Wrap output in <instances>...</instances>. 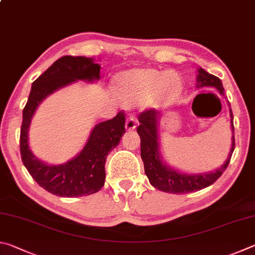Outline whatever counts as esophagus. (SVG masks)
Instances as JSON below:
<instances>
[{
    "label": "esophagus",
    "instance_id": "34e87169",
    "mask_svg": "<svg viewBox=\"0 0 255 255\" xmlns=\"http://www.w3.org/2000/svg\"><path fill=\"white\" fill-rule=\"evenodd\" d=\"M136 128V120L134 116H130L125 122V130L127 131H133Z\"/></svg>",
    "mask_w": 255,
    "mask_h": 255
}]
</instances>
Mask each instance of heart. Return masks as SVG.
<instances>
[{"label": "heart", "instance_id": "b5f03b06", "mask_svg": "<svg viewBox=\"0 0 255 255\" xmlns=\"http://www.w3.org/2000/svg\"><path fill=\"white\" fill-rule=\"evenodd\" d=\"M181 88V79L177 74L149 68L125 70L113 80L114 94L127 105L145 101L155 105L167 104L179 95Z\"/></svg>", "mask_w": 255, "mask_h": 255}]
</instances>
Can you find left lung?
<instances>
[{
    "label": "left lung",
    "instance_id": "left-lung-1",
    "mask_svg": "<svg viewBox=\"0 0 255 255\" xmlns=\"http://www.w3.org/2000/svg\"><path fill=\"white\" fill-rule=\"evenodd\" d=\"M196 87H214L217 89L221 95L224 96V88H223L221 79L216 76L208 74L203 68L197 69V86ZM230 116L232 144L229 155H227L224 163L213 171L187 173L173 169L166 161H163L161 152H160L158 133L160 125L159 112L151 109L141 113L139 115V121L141 124L137 127L136 131L141 139V158L144 163V172L148 177L150 184L154 188L170 194H188L191 191L200 190L213 185L229 166L231 157L235 149L233 124L234 118L231 109Z\"/></svg>",
    "mask_w": 255,
    "mask_h": 255
}]
</instances>
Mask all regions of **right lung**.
<instances>
[{
	"label": "right lung",
	"mask_w": 255,
	"mask_h": 255,
	"mask_svg": "<svg viewBox=\"0 0 255 255\" xmlns=\"http://www.w3.org/2000/svg\"><path fill=\"white\" fill-rule=\"evenodd\" d=\"M86 57L64 56L34 80L23 109L20 133L21 159L40 187L60 197H82L97 193L105 181V162L109 153L125 133V116L96 124L80 152L61 164H49L33 154L29 144V130L35 111L44 98L78 80H100L101 65Z\"/></svg>",
	"instance_id": "1"
}]
</instances>
